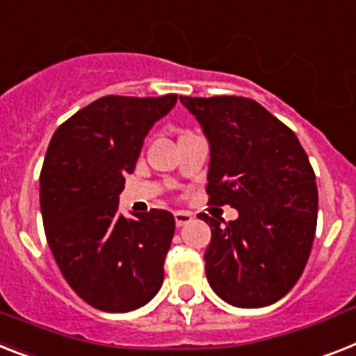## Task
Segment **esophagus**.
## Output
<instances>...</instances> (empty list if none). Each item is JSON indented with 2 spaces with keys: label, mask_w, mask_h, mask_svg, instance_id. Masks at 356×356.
Here are the masks:
<instances>
[{
  "label": "esophagus",
  "mask_w": 356,
  "mask_h": 356,
  "mask_svg": "<svg viewBox=\"0 0 356 356\" xmlns=\"http://www.w3.org/2000/svg\"><path fill=\"white\" fill-rule=\"evenodd\" d=\"M173 218H175V225H177V227H184V225L192 223L193 216L190 212H175L173 213Z\"/></svg>",
  "instance_id": "34e87169"
}]
</instances>
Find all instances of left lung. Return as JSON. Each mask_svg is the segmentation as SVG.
<instances>
[{
	"label": "left lung",
	"mask_w": 356,
	"mask_h": 356,
	"mask_svg": "<svg viewBox=\"0 0 356 356\" xmlns=\"http://www.w3.org/2000/svg\"><path fill=\"white\" fill-rule=\"evenodd\" d=\"M210 144L208 203L238 219L212 228L204 252L213 293L234 307L278 302L302 276L316 232L318 188L298 137L245 97H181Z\"/></svg>",
	"instance_id": "1"
}]
</instances>
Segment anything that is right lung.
I'll use <instances>...</instances> for the list:
<instances>
[{
	"instance_id": "add662e5",
	"label": "right lung",
	"mask_w": 356,
	"mask_h": 356,
	"mask_svg": "<svg viewBox=\"0 0 356 356\" xmlns=\"http://www.w3.org/2000/svg\"><path fill=\"white\" fill-rule=\"evenodd\" d=\"M177 95L95 100L54 131L40 173V207L60 273L91 307L128 313L146 305L164 280L175 232L166 210L124 218L118 195L144 137Z\"/></svg>"
}]
</instances>
